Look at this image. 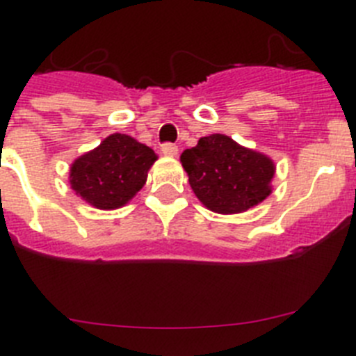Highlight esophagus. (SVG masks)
Here are the masks:
<instances>
[{
	"mask_svg": "<svg viewBox=\"0 0 356 356\" xmlns=\"http://www.w3.org/2000/svg\"><path fill=\"white\" fill-rule=\"evenodd\" d=\"M162 153L165 156H176L178 155V146H175V144H163L162 146Z\"/></svg>",
	"mask_w": 356,
	"mask_h": 356,
	"instance_id": "obj_1",
	"label": "esophagus"
}]
</instances>
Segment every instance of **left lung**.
<instances>
[{
    "mask_svg": "<svg viewBox=\"0 0 356 356\" xmlns=\"http://www.w3.org/2000/svg\"><path fill=\"white\" fill-rule=\"evenodd\" d=\"M197 200L216 213H241L273 193V159L225 134L201 137L180 156Z\"/></svg>",
    "mask_w": 356,
    "mask_h": 356,
    "instance_id": "left-lung-1",
    "label": "left lung"
}]
</instances>
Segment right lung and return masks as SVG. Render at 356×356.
Segmentation results:
<instances>
[{
  "mask_svg": "<svg viewBox=\"0 0 356 356\" xmlns=\"http://www.w3.org/2000/svg\"><path fill=\"white\" fill-rule=\"evenodd\" d=\"M156 159L155 151L130 135L112 134L71 163L69 185L94 209H121L144 187Z\"/></svg>",
  "mask_w": 356,
  "mask_h": 356,
  "instance_id": "1",
  "label": "right lung"
}]
</instances>
